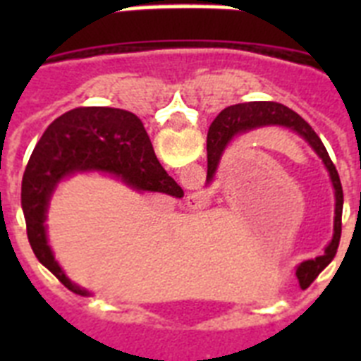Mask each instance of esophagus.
<instances>
[{
	"instance_id": "obj_1",
	"label": "esophagus",
	"mask_w": 361,
	"mask_h": 361,
	"mask_svg": "<svg viewBox=\"0 0 361 361\" xmlns=\"http://www.w3.org/2000/svg\"><path fill=\"white\" fill-rule=\"evenodd\" d=\"M188 206L193 209H200L208 204V197L204 195V191H195V193H190L188 195Z\"/></svg>"
}]
</instances>
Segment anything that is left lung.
<instances>
[{
    "mask_svg": "<svg viewBox=\"0 0 361 361\" xmlns=\"http://www.w3.org/2000/svg\"><path fill=\"white\" fill-rule=\"evenodd\" d=\"M271 124H279V126H286V128L293 130L298 133L302 139L309 142L322 162L325 164L327 171H329L331 183L334 188V233L331 244L325 247V253L318 257L317 260H307V262L300 264L296 269V276L300 280L302 288L311 286V282L317 279L327 264L331 262L336 255L338 244H340V235H342V209H343V191L340 177H338L336 166L331 161L329 153L325 149L324 142L317 132L305 123L302 117L293 111L291 108L283 106L280 103H273V101H257V103H240L233 104V106L226 108L216 116L213 124L209 126L208 132V177L206 180L212 183L213 175L216 171L220 157L224 153L226 146L231 142L233 137L240 135V133L250 132L255 128H262V126H271Z\"/></svg>",
    "mask_w": 361,
    "mask_h": 361,
    "instance_id": "obj_1",
    "label": "left lung"
}]
</instances>
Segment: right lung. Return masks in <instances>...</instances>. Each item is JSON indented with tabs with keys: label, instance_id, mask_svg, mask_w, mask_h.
<instances>
[{
	"label": "right lung",
	"instance_id": "1",
	"mask_svg": "<svg viewBox=\"0 0 361 361\" xmlns=\"http://www.w3.org/2000/svg\"><path fill=\"white\" fill-rule=\"evenodd\" d=\"M104 171L141 191L183 197V190L155 157L145 124L132 111L108 106H81L57 117L44 130L21 183V208L28 242L36 258L75 295L78 288L63 273L47 240V208L57 183L75 171Z\"/></svg>",
	"mask_w": 361,
	"mask_h": 361
}]
</instances>
